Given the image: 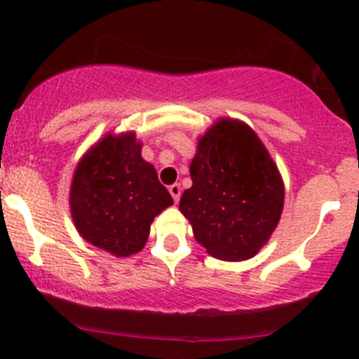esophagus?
<instances>
[{"label":"esophagus","mask_w":359,"mask_h":359,"mask_svg":"<svg viewBox=\"0 0 359 359\" xmlns=\"http://www.w3.org/2000/svg\"><path fill=\"white\" fill-rule=\"evenodd\" d=\"M168 191H170V194H172L173 201L179 203V200H180V186H179V184H172V186L168 187Z\"/></svg>","instance_id":"1"}]
</instances>
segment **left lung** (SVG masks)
<instances>
[{
    "mask_svg": "<svg viewBox=\"0 0 359 359\" xmlns=\"http://www.w3.org/2000/svg\"><path fill=\"white\" fill-rule=\"evenodd\" d=\"M193 187L179 210L196 241L222 260H247L280 222L285 189L280 172L255 132L220 119L201 137L191 163Z\"/></svg>",
    "mask_w": 359,
    "mask_h": 359,
    "instance_id": "1",
    "label": "left lung"
}]
</instances>
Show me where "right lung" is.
Listing matches in <instances>:
<instances>
[{"instance_id":"right-lung-1","label":"right lung","mask_w":359,"mask_h":359,"mask_svg":"<svg viewBox=\"0 0 359 359\" xmlns=\"http://www.w3.org/2000/svg\"><path fill=\"white\" fill-rule=\"evenodd\" d=\"M69 200L78 233L118 257L140 252L154 217L173 205L133 133L107 135L88 151L76 168Z\"/></svg>"}]
</instances>
